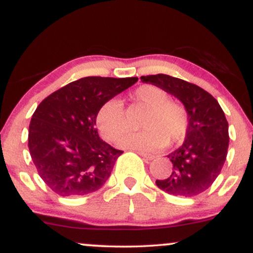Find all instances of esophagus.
<instances>
[{"instance_id":"1","label":"esophagus","mask_w":253,"mask_h":253,"mask_svg":"<svg viewBox=\"0 0 253 253\" xmlns=\"http://www.w3.org/2000/svg\"><path fill=\"white\" fill-rule=\"evenodd\" d=\"M138 153L141 157H144L145 159H147V161H152V159H155V156L150 155V153H146V152H138Z\"/></svg>"}]
</instances>
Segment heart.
Returning <instances> with one entry per match:
<instances>
[{
	"label": "heart",
	"instance_id": "b5f03b06",
	"mask_svg": "<svg viewBox=\"0 0 253 253\" xmlns=\"http://www.w3.org/2000/svg\"><path fill=\"white\" fill-rule=\"evenodd\" d=\"M133 97L149 109L143 121L145 130L126 134L118 141L119 146L136 150H158L170 144H178L185 138L189 125L188 112L182 103L171 101L164 89L145 84L135 89ZM96 124L108 140L115 141L128 129L121 101L110 98L98 109Z\"/></svg>",
	"mask_w": 253,
	"mask_h": 253
}]
</instances>
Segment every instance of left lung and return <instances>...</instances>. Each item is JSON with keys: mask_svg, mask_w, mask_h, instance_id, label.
I'll list each match as a JSON object with an SVG mask.
<instances>
[{"mask_svg": "<svg viewBox=\"0 0 253 253\" xmlns=\"http://www.w3.org/2000/svg\"><path fill=\"white\" fill-rule=\"evenodd\" d=\"M140 80L178 98L189 118L184 143L168 156L172 172L157 179V187L170 195H199L213 184L226 161L229 136L225 113L215 98L196 84L163 74Z\"/></svg>", "mask_w": 253, "mask_h": 253, "instance_id": "8db88e82", "label": "left lung"}]
</instances>
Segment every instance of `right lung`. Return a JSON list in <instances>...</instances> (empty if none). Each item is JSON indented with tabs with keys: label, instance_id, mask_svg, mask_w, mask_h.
Segmentation results:
<instances>
[{
	"label": "right lung",
	"instance_id": "add662e5",
	"mask_svg": "<svg viewBox=\"0 0 253 253\" xmlns=\"http://www.w3.org/2000/svg\"><path fill=\"white\" fill-rule=\"evenodd\" d=\"M136 81L84 77L52 92L37 107L28 149L39 176L58 195H86L109 178L123 151L98 136L96 115L104 102Z\"/></svg>",
	"mask_w": 253,
	"mask_h": 253
}]
</instances>
